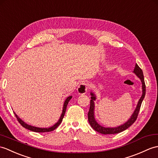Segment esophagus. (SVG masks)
I'll use <instances>...</instances> for the list:
<instances>
[{
	"label": "esophagus",
	"mask_w": 158,
	"mask_h": 158,
	"mask_svg": "<svg viewBox=\"0 0 158 158\" xmlns=\"http://www.w3.org/2000/svg\"><path fill=\"white\" fill-rule=\"evenodd\" d=\"M87 89H88V85L85 82L80 83L79 85L77 87V89L78 94L81 95L85 94L87 91Z\"/></svg>",
	"instance_id": "34e87169"
}]
</instances>
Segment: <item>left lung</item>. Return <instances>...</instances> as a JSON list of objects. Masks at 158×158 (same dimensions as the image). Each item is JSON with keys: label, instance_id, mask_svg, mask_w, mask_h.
<instances>
[{"label": "left lung", "instance_id": "left-lung-1", "mask_svg": "<svg viewBox=\"0 0 158 158\" xmlns=\"http://www.w3.org/2000/svg\"><path fill=\"white\" fill-rule=\"evenodd\" d=\"M133 73L136 75L140 79L141 83H142V96L139 99V100L137 103V105L136 106V108H135V111L132 114L131 116L130 117V118L128 120L126 123H124V124H121L120 126L116 127H104L103 126L100 125V124H98L97 121L96 120V118H95V114H94V110H95V104H94V101L96 100V96L95 95V94L92 91H91L90 95H91V99L90 100V108H89V112H88L87 115H88V121L90 124L91 127L93 128V129L98 132V133L104 134V135H110V134H116V133H120L124 130H126L128 129L130 126H131L133 124L135 120H137L138 114L139 112V110H140L141 103L145 96V84L144 81V76H143V71L141 70V69L139 67L137 64H135V67L134 69Z\"/></svg>", "mask_w": 158, "mask_h": 158}]
</instances>
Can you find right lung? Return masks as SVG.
<instances>
[{"mask_svg":"<svg viewBox=\"0 0 158 158\" xmlns=\"http://www.w3.org/2000/svg\"><path fill=\"white\" fill-rule=\"evenodd\" d=\"M71 98H72V96H69L67 99H66L64 102L63 108H62V114H61L59 120H58V122L56 124H54L53 126L48 127V128H40V127H34V126H31V125H29V124H27V123H25L24 121L22 120L19 118V117L14 112V114H15V115L17 120L19 121V123L24 128H25V129H27L28 130H30L31 131H34V132H37V133H45V132H50V131H54V129H56V128L60 125V124L61 123V122L62 121V119H63V117L64 116V114H65V112H66V109H67V104H68L69 102L70 101Z\"/></svg>","mask_w":158,"mask_h":158,"instance_id":"1","label":"right lung"}]
</instances>
